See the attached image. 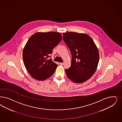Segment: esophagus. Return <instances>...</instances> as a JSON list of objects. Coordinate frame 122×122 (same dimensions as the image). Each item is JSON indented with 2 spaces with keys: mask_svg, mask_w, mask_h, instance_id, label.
<instances>
[{
  "mask_svg": "<svg viewBox=\"0 0 122 122\" xmlns=\"http://www.w3.org/2000/svg\"><path fill=\"white\" fill-rule=\"evenodd\" d=\"M63 64H64L63 63H59V64H60V65H62V66L63 65Z\"/></svg>",
  "mask_w": 122,
  "mask_h": 122,
  "instance_id": "obj_1",
  "label": "esophagus"
}]
</instances>
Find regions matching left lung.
I'll return each instance as SVG.
<instances>
[{
  "mask_svg": "<svg viewBox=\"0 0 122 122\" xmlns=\"http://www.w3.org/2000/svg\"><path fill=\"white\" fill-rule=\"evenodd\" d=\"M64 41L71 52V66L65 69L67 78L75 83L89 79L97 71L99 53L92 39L86 34L63 33Z\"/></svg>",
  "mask_w": 122,
  "mask_h": 122,
  "instance_id": "left-lung-1",
  "label": "left lung"
}]
</instances>
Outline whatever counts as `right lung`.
<instances>
[{"label":"right lung","mask_w":122,"mask_h":122,"mask_svg":"<svg viewBox=\"0 0 122 122\" xmlns=\"http://www.w3.org/2000/svg\"><path fill=\"white\" fill-rule=\"evenodd\" d=\"M62 40L60 33L51 31L38 32L30 37L23 48L22 57L27 71L34 79L44 81L55 73L58 65L48 58Z\"/></svg>","instance_id":"1"}]
</instances>
